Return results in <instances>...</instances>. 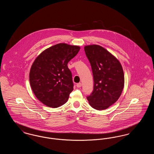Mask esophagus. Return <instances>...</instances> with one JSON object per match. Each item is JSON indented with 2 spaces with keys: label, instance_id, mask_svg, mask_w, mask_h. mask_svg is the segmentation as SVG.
Returning a JSON list of instances; mask_svg holds the SVG:
<instances>
[{
  "label": "esophagus",
  "instance_id": "34e87169",
  "mask_svg": "<svg viewBox=\"0 0 154 154\" xmlns=\"http://www.w3.org/2000/svg\"><path fill=\"white\" fill-rule=\"evenodd\" d=\"M76 86H77V87H78V88H80L82 86V84H81V82H79V83L77 84Z\"/></svg>",
  "mask_w": 154,
  "mask_h": 154
}]
</instances>
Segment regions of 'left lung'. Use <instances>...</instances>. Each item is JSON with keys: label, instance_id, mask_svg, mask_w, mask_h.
<instances>
[{"label": "left lung", "instance_id": "left-lung-1", "mask_svg": "<svg viewBox=\"0 0 154 154\" xmlns=\"http://www.w3.org/2000/svg\"><path fill=\"white\" fill-rule=\"evenodd\" d=\"M92 67L94 85L87 96L90 106L96 110H105L116 102L124 87V73L120 62L102 46L84 47Z\"/></svg>", "mask_w": 154, "mask_h": 154}]
</instances>
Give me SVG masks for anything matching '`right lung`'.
Returning <instances> with one entry per match:
<instances>
[{
  "label": "right lung",
  "instance_id": "obj_1",
  "mask_svg": "<svg viewBox=\"0 0 154 154\" xmlns=\"http://www.w3.org/2000/svg\"><path fill=\"white\" fill-rule=\"evenodd\" d=\"M80 49L78 45L59 43L45 49L34 60L30 70V85L44 105L57 108L67 102L73 90L67 63Z\"/></svg>",
  "mask_w": 154,
  "mask_h": 154
}]
</instances>
